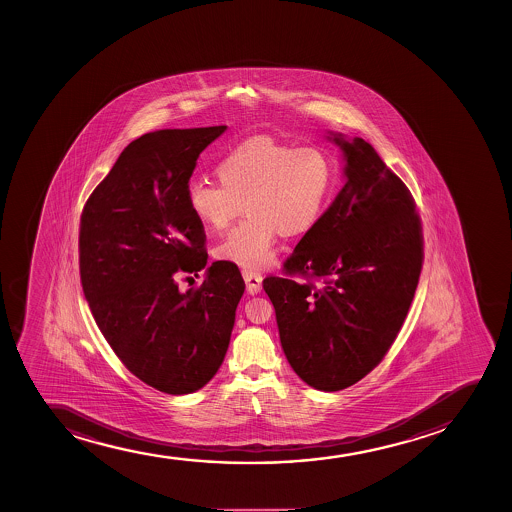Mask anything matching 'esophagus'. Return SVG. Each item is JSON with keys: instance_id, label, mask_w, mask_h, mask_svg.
<instances>
[{"instance_id": "obj_1", "label": "esophagus", "mask_w": 512, "mask_h": 512, "mask_svg": "<svg viewBox=\"0 0 512 512\" xmlns=\"http://www.w3.org/2000/svg\"><path fill=\"white\" fill-rule=\"evenodd\" d=\"M242 277H244V282H246L247 294H258L259 290H261L263 277L253 270H242Z\"/></svg>"}]
</instances>
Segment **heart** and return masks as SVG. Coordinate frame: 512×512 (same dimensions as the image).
Masks as SVG:
<instances>
[{"mask_svg":"<svg viewBox=\"0 0 512 512\" xmlns=\"http://www.w3.org/2000/svg\"><path fill=\"white\" fill-rule=\"evenodd\" d=\"M220 183L194 179L188 206L206 229L224 230L249 212L215 247L224 261L263 270L275 256L278 235L297 237L323 217L333 186V165L319 148L251 138L225 153L217 165Z\"/></svg>","mask_w":512,"mask_h":512,"instance_id":"b5f03b06","label":"heart"}]
</instances>
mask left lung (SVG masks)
<instances>
[{"label": "left lung", "instance_id": "obj_1", "mask_svg": "<svg viewBox=\"0 0 512 512\" xmlns=\"http://www.w3.org/2000/svg\"><path fill=\"white\" fill-rule=\"evenodd\" d=\"M347 181L263 288L283 352L312 388L340 391L381 364L412 306L423 265L410 189L371 143L335 136Z\"/></svg>", "mask_w": 512, "mask_h": 512}]
</instances>
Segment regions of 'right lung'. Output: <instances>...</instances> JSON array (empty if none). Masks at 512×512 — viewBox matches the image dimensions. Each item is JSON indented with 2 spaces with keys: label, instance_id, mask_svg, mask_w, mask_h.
<instances>
[{
  "label": "right lung",
  "instance_id": "add662e5",
  "mask_svg": "<svg viewBox=\"0 0 512 512\" xmlns=\"http://www.w3.org/2000/svg\"><path fill=\"white\" fill-rule=\"evenodd\" d=\"M227 126L160 130L131 141L83 206L78 263L100 333L152 388L188 394L217 374L244 294L239 268L206 266L205 227L188 206L196 160Z\"/></svg>",
  "mask_w": 512,
  "mask_h": 512
}]
</instances>
